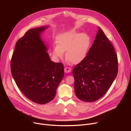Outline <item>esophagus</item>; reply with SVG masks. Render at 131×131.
<instances>
[{
  "instance_id": "obj_1",
  "label": "esophagus",
  "mask_w": 131,
  "mask_h": 131,
  "mask_svg": "<svg viewBox=\"0 0 131 131\" xmlns=\"http://www.w3.org/2000/svg\"><path fill=\"white\" fill-rule=\"evenodd\" d=\"M71 69L69 67H66L64 68V71L66 73H69V72H71Z\"/></svg>"
}]
</instances>
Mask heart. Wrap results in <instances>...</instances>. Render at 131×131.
I'll list each match as a JSON object with an SVG mask.
<instances>
[{
	"label": "heart",
	"mask_w": 131,
	"mask_h": 131,
	"mask_svg": "<svg viewBox=\"0 0 131 131\" xmlns=\"http://www.w3.org/2000/svg\"><path fill=\"white\" fill-rule=\"evenodd\" d=\"M53 47L52 54L57 59H62L66 52V59L73 64L81 63L86 57L91 45L90 36L83 33L70 30L60 34Z\"/></svg>",
	"instance_id": "heart-1"
}]
</instances>
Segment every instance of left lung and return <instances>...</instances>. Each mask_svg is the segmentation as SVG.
<instances>
[{"label": "left lung", "mask_w": 131, "mask_h": 131, "mask_svg": "<svg viewBox=\"0 0 131 131\" xmlns=\"http://www.w3.org/2000/svg\"><path fill=\"white\" fill-rule=\"evenodd\" d=\"M99 27L95 39L85 58L75 66L72 73L76 96L86 102L102 97L117 77V55L102 29Z\"/></svg>", "instance_id": "8db88e82"}]
</instances>
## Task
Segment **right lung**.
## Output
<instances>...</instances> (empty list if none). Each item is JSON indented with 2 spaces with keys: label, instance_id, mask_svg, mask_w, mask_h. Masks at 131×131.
<instances>
[{
  "label": "right lung",
  "instance_id": "add662e5",
  "mask_svg": "<svg viewBox=\"0 0 131 131\" xmlns=\"http://www.w3.org/2000/svg\"><path fill=\"white\" fill-rule=\"evenodd\" d=\"M48 26L28 30L16 43L11 62L12 77L18 88L31 101H51L64 76L62 63L51 61L41 34Z\"/></svg>",
  "mask_w": 131,
  "mask_h": 131
}]
</instances>
